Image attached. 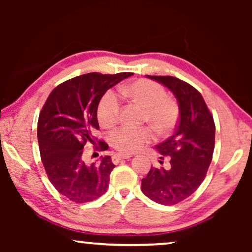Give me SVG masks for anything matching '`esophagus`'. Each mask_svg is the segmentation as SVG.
Returning a JSON list of instances; mask_svg holds the SVG:
<instances>
[{
  "mask_svg": "<svg viewBox=\"0 0 252 252\" xmlns=\"http://www.w3.org/2000/svg\"><path fill=\"white\" fill-rule=\"evenodd\" d=\"M131 157H132L131 155H116V156H113V158H112V161L114 162V163H117V162H119L120 160L130 159Z\"/></svg>",
  "mask_w": 252,
  "mask_h": 252,
  "instance_id": "obj_1",
  "label": "esophagus"
}]
</instances>
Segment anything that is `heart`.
Wrapping results in <instances>:
<instances>
[{
  "label": "heart",
  "mask_w": 252,
  "mask_h": 252,
  "mask_svg": "<svg viewBox=\"0 0 252 252\" xmlns=\"http://www.w3.org/2000/svg\"><path fill=\"white\" fill-rule=\"evenodd\" d=\"M123 96L146 108L144 120L159 134H167L173 130L179 119L177 102L167 96L160 84L149 80H138L121 89ZM121 112V102L113 91H106L97 105V120L105 127L118 122ZM153 138L151 129L125 126L110 135L111 146L123 153L139 151Z\"/></svg>",
  "instance_id": "b5f03b06"
}]
</instances>
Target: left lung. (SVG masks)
<instances>
[{
  "mask_svg": "<svg viewBox=\"0 0 252 252\" xmlns=\"http://www.w3.org/2000/svg\"><path fill=\"white\" fill-rule=\"evenodd\" d=\"M147 78L173 93L180 120L176 133L156 146L160 159H169L170 168L151 167L141 190L155 202L172 206L190 197L204 180L215 149L216 126L202 95L190 84L174 76Z\"/></svg>",
  "mask_w": 252,
  "mask_h": 252,
  "instance_id": "8db88e82",
  "label": "left lung"
}]
</instances>
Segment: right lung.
I'll use <instances>...</instances> for the list:
<instances>
[{
	"mask_svg": "<svg viewBox=\"0 0 252 252\" xmlns=\"http://www.w3.org/2000/svg\"><path fill=\"white\" fill-rule=\"evenodd\" d=\"M132 73L101 74L93 72L75 76L50 93L37 122L41 160L49 180L60 193L76 203L90 202L109 188L113 168L110 156L87 163L83 148L94 142L99 130L97 105L104 93ZM109 146L99 142L100 150Z\"/></svg>",
	"mask_w": 252,
	"mask_h": 252,
	"instance_id": "1",
	"label": "right lung"
}]
</instances>
